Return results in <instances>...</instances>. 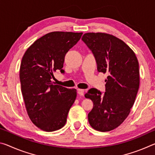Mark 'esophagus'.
<instances>
[{"mask_svg": "<svg viewBox=\"0 0 155 155\" xmlns=\"http://www.w3.org/2000/svg\"><path fill=\"white\" fill-rule=\"evenodd\" d=\"M77 93L78 95L83 96L84 95V90H81V89H77Z\"/></svg>", "mask_w": 155, "mask_h": 155, "instance_id": "34e87169", "label": "esophagus"}]
</instances>
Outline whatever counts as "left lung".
Wrapping results in <instances>:
<instances>
[{
    "label": "left lung",
    "instance_id": "left-lung-1",
    "mask_svg": "<svg viewBox=\"0 0 155 155\" xmlns=\"http://www.w3.org/2000/svg\"><path fill=\"white\" fill-rule=\"evenodd\" d=\"M82 40L92 52L98 71L108 75L104 94L94 88L85 94L94 104L89 123L96 130L110 131L124 121L135 103L140 86L138 60L127 44L110 34L87 33Z\"/></svg>",
    "mask_w": 155,
    "mask_h": 155
}]
</instances>
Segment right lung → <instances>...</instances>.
Returning <instances> with one entry per match:
<instances>
[{
    "mask_svg": "<svg viewBox=\"0 0 155 155\" xmlns=\"http://www.w3.org/2000/svg\"><path fill=\"white\" fill-rule=\"evenodd\" d=\"M83 33L54 31L46 34L28 47L20 68L21 90L31 121L39 128L52 132L67 121L77 97L75 89L54 85V72L62 69L65 54Z\"/></svg>",
    "mask_w": 155,
    "mask_h": 155,
    "instance_id": "1",
    "label": "right lung"
}]
</instances>
